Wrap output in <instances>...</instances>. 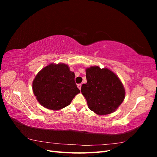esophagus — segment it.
Wrapping results in <instances>:
<instances>
[{
    "instance_id": "34e87169",
    "label": "esophagus",
    "mask_w": 157,
    "mask_h": 157,
    "mask_svg": "<svg viewBox=\"0 0 157 157\" xmlns=\"http://www.w3.org/2000/svg\"><path fill=\"white\" fill-rule=\"evenodd\" d=\"M81 86H82V84H77V87L79 88V90H81Z\"/></svg>"
}]
</instances>
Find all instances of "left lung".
Masks as SVG:
<instances>
[{"mask_svg": "<svg viewBox=\"0 0 157 157\" xmlns=\"http://www.w3.org/2000/svg\"><path fill=\"white\" fill-rule=\"evenodd\" d=\"M87 82L81 92L88 108L99 115L113 113L125 98V90L119 78L107 68L92 66L86 69Z\"/></svg>", "mask_w": 157, "mask_h": 157, "instance_id": "obj_1", "label": "left lung"}]
</instances>
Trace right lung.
Here are the masks:
<instances>
[{
  "label": "right lung",
  "mask_w": 157,
  "mask_h": 157,
  "mask_svg": "<svg viewBox=\"0 0 157 157\" xmlns=\"http://www.w3.org/2000/svg\"><path fill=\"white\" fill-rule=\"evenodd\" d=\"M75 77L67 65L50 64L39 71L33 80V93L43 107L59 110L69 105L80 93Z\"/></svg>",
  "instance_id": "right-lung-1"
}]
</instances>
